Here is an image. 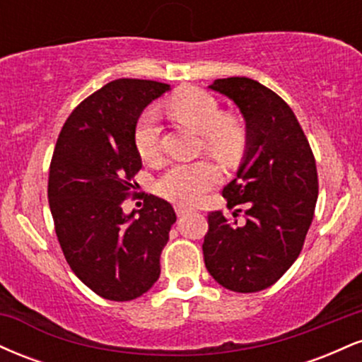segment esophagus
Returning <instances> with one entry per match:
<instances>
[{
	"mask_svg": "<svg viewBox=\"0 0 362 362\" xmlns=\"http://www.w3.org/2000/svg\"><path fill=\"white\" fill-rule=\"evenodd\" d=\"M190 211L192 209H189V207H184V206H178L177 207V216L178 218H182V216H185V214H189Z\"/></svg>",
	"mask_w": 362,
	"mask_h": 362,
	"instance_id": "esophagus-1",
	"label": "esophagus"
}]
</instances>
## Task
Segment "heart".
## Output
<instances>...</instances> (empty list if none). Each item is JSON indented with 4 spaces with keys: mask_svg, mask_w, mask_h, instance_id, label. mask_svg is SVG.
<instances>
[{
    "mask_svg": "<svg viewBox=\"0 0 362 362\" xmlns=\"http://www.w3.org/2000/svg\"><path fill=\"white\" fill-rule=\"evenodd\" d=\"M167 112L178 122L202 134V148L219 160H233L247 141L245 126L236 117L224 115L214 95L201 88L178 90L168 98ZM134 146L144 161L156 160L160 151V127L155 110L141 114L134 127ZM219 172L211 161L175 163L158 178L156 190L168 201L180 206L197 204L206 192L218 184Z\"/></svg>",
    "mask_w": 362,
    "mask_h": 362,
    "instance_id": "1",
    "label": "heart"
}]
</instances>
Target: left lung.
Segmentation results:
<instances>
[{
    "label": "left lung",
    "mask_w": 362,
    "mask_h": 362,
    "mask_svg": "<svg viewBox=\"0 0 362 362\" xmlns=\"http://www.w3.org/2000/svg\"><path fill=\"white\" fill-rule=\"evenodd\" d=\"M211 90L236 103L247 146L236 177L223 189L228 209L245 207L238 225L207 214L202 253L211 276L235 293H257L284 276L300 255L318 197L315 156L296 115L277 93L250 78L214 80Z\"/></svg>",
    "instance_id": "1"
}]
</instances>
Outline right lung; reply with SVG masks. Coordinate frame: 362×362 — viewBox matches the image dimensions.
<instances>
[{
  "mask_svg": "<svg viewBox=\"0 0 362 362\" xmlns=\"http://www.w3.org/2000/svg\"><path fill=\"white\" fill-rule=\"evenodd\" d=\"M168 90L132 78L107 83L71 112L54 148L47 197L57 240L78 279L105 300L131 301L151 289L177 221L156 195L131 214L122 211L143 167L136 122Z\"/></svg>",
  "mask_w": 362,
  "mask_h": 362,
  "instance_id": "add662e5",
  "label": "right lung"
}]
</instances>
